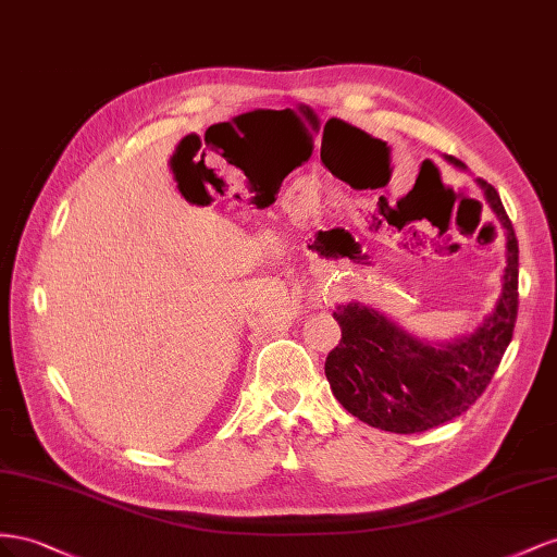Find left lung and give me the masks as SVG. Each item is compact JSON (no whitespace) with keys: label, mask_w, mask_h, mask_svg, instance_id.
I'll list each match as a JSON object with an SVG mask.
<instances>
[{"label":"left lung","mask_w":557,"mask_h":557,"mask_svg":"<svg viewBox=\"0 0 557 557\" xmlns=\"http://www.w3.org/2000/svg\"><path fill=\"white\" fill-rule=\"evenodd\" d=\"M448 163L465 168L448 156ZM485 200L506 228L504 287L495 310L469 336L446 345L412 338L383 312L361 304L338 306L343 338L324 373L347 412L375 429L416 434L469 410L485 392L513 338L518 317V240L495 186L479 180Z\"/></svg>","instance_id":"1"}]
</instances>
